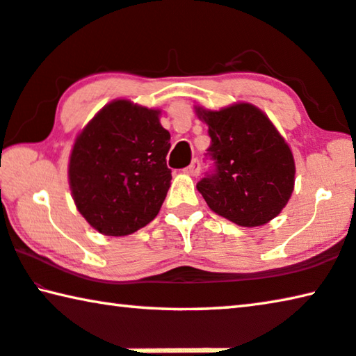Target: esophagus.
<instances>
[{
	"label": "esophagus",
	"mask_w": 356,
	"mask_h": 356,
	"mask_svg": "<svg viewBox=\"0 0 356 356\" xmlns=\"http://www.w3.org/2000/svg\"><path fill=\"white\" fill-rule=\"evenodd\" d=\"M184 172L188 173V175H191V177H197V175L200 173V163H199V161L194 159L193 162L189 163V167H186Z\"/></svg>",
	"instance_id": "esophagus-1"
}]
</instances>
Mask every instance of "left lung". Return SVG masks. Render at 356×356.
<instances>
[{"label":"left lung","instance_id":"left-lung-1","mask_svg":"<svg viewBox=\"0 0 356 356\" xmlns=\"http://www.w3.org/2000/svg\"><path fill=\"white\" fill-rule=\"evenodd\" d=\"M209 125L215 173L197 191L216 215L243 227L264 226L285 209L294 189L293 152L264 111L247 102L218 111L195 105Z\"/></svg>","mask_w":356,"mask_h":356}]
</instances>
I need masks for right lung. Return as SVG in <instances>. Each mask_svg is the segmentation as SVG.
<instances>
[{"instance_id": "1", "label": "right lung", "mask_w": 356, "mask_h": 356, "mask_svg": "<svg viewBox=\"0 0 356 356\" xmlns=\"http://www.w3.org/2000/svg\"><path fill=\"white\" fill-rule=\"evenodd\" d=\"M161 109L118 98L76 136L68 183L84 220L103 235L124 237L159 213L170 188V134Z\"/></svg>"}]
</instances>
